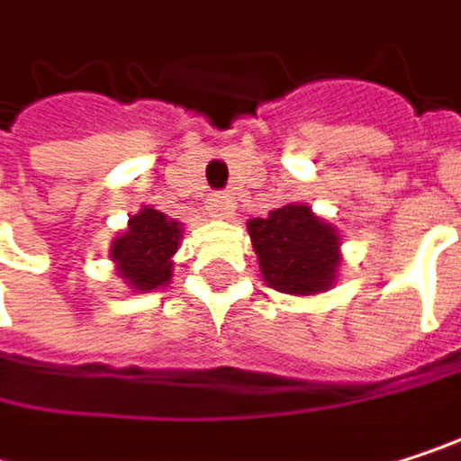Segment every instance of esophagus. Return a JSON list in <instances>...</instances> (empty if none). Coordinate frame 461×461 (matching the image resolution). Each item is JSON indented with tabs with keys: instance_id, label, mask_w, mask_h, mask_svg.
Segmentation results:
<instances>
[{
	"instance_id": "1",
	"label": "esophagus",
	"mask_w": 461,
	"mask_h": 461,
	"mask_svg": "<svg viewBox=\"0 0 461 461\" xmlns=\"http://www.w3.org/2000/svg\"><path fill=\"white\" fill-rule=\"evenodd\" d=\"M234 208H237V203H234V197L227 194V192L211 197V211H213L219 219H230L231 213H234Z\"/></svg>"
}]
</instances>
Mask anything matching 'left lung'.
<instances>
[{
	"mask_svg": "<svg viewBox=\"0 0 461 461\" xmlns=\"http://www.w3.org/2000/svg\"><path fill=\"white\" fill-rule=\"evenodd\" d=\"M248 234L269 288L294 296L322 294L336 283L341 264L339 234L310 205H283L267 219H250Z\"/></svg>",
	"mask_w": 461,
	"mask_h": 461,
	"instance_id": "1",
	"label": "left lung"
}]
</instances>
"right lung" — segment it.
<instances>
[{
	"label": "right lung",
	"instance_id": "right-lung-1",
	"mask_svg": "<svg viewBox=\"0 0 461 461\" xmlns=\"http://www.w3.org/2000/svg\"><path fill=\"white\" fill-rule=\"evenodd\" d=\"M181 224L167 219L154 208H143L112 242V261L117 264L120 277L136 291H154L170 283L173 253L178 250Z\"/></svg>",
	"mask_w": 461,
	"mask_h": 461
}]
</instances>
